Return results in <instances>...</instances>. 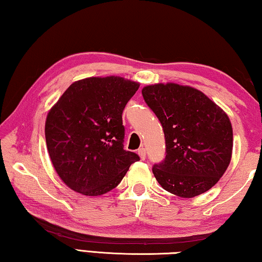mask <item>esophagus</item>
I'll return each instance as SVG.
<instances>
[{"label":"esophagus","instance_id":"esophagus-1","mask_svg":"<svg viewBox=\"0 0 262 262\" xmlns=\"http://www.w3.org/2000/svg\"><path fill=\"white\" fill-rule=\"evenodd\" d=\"M137 155H139L142 161H144V159H145V149L140 148L139 150H137Z\"/></svg>","mask_w":262,"mask_h":262}]
</instances>
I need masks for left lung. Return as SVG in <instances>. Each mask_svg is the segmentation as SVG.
Segmentation results:
<instances>
[{
    "label": "left lung",
    "instance_id": "8db88e82",
    "mask_svg": "<svg viewBox=\"0 0 262 262\" xmlns=\"http://www.w3.org/2000/svg\"><path fill=\"white\" fill-rule=\"evenodd\" d=\"M142 95L165 135L166 157L152 167L158 184L185 199L209 190L231 162L233 134L228 114L188 85L156 83L142 89Z\"/></svg>",
    "mask_w": 262,
    "mask_h": 262
}]
</instances>
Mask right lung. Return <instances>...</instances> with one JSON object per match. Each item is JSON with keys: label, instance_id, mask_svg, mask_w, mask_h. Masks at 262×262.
Returning a JSON list of instances; mask_svg holds the SVG:
<instances>
[{"label": "right lung", "instance_id": "add662e5", "mask_svg": "<svg viewBox=\"0 0 262 262\" xmlns=\"http://www.w3.org/2000/svg\"><path fill=\"white\" fill-rule=\"evenodd\" d=\"M140 83L120 76L88 77L70 84L48 111L47 151L70 189L98 196L120 184L140 157L123 149L122 111Z\"/></svg>", "mask_w": 262, "mask_h": 262}]
</instances>
